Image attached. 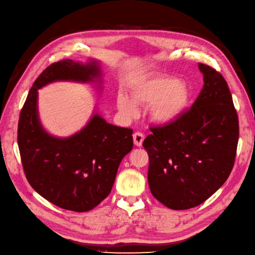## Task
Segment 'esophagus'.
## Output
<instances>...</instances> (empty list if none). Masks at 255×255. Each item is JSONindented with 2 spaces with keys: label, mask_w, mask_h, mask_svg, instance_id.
<instances>
[{
  "label": "esophagus",
  "mask_w": 255,
  "mask_h": 255,
  "mask_svg": "<svg viewBox=\"0 0 255 255\" xmlns=\"http://www.w3.org/2000/svg\"><path fill=\"white\" fill-rule=\"evenodd\" d=\"M133 139H134V143L137 146H140L142 144L143 139H144V135L141 132H135L133 134Z\"/></svg>",
  "instance_id": "34e87169"
}]
</instances>
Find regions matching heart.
<instances>
[{
  "label": "heart",
  "instance_id": "1",
  "mask_svg": "<svg viewBox=\"0 0 255 255\" xmlns=\"http://www.w3.org/2000/svg\"><path fill=\"white\" fill-rule=\"evenodd\" d=\"M133 101L139 105H152V118L160 123L174 120L188 102V89L186 85L173 78H157L144 86L130 92ZM119 109L127 115L137 112L133 102L125 96L118 97Z\"/></svg>",
  "mask_w": 255,
  "mask_h": 255
}]
</instances>
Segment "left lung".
Wrapping results in <instances>:
<instances>
[{
	"label": "left lung",
	"mask_w": 255,
	"mask_h": 255,
	"mask_svg": "<svg viewBox=\"0 0 255 255\" xmlns=\"http://www.w3.org/2000/svg\"><path fill=\"white\" fill-rule=\"evenodd\" d=\"M198 67L204 84L195 103L174 121L150 127L142 143L151 194L176 211L200 205L222 186L238 143V116L227 81L210 66Z\"/></svg>",
	"instance_id": "left-lung-1"
}]
</instances>
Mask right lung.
<instances>
[{"mask_svg":"<svg viewBox=\"0 0 255 255\" xmlns=\"http://www.w3.org/2000/svg\"><path fill=\"white\" fill-rule=\"evenodd\" d=\"M98 74L95 61L53 63L34 82L20 113L18 145L26 179L45 200L68 211L88 212L110 195L120 161L133 148V129L96 115L80 133L54 138L38 121L37 90L53 81L87 82Z\"/></svg>","mask_w":255,"mask_h":255,"instance_id":"add662e5","label":"right lung"}]
</instances>
